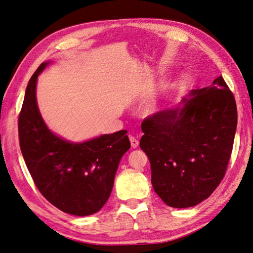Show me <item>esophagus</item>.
Segmentation results:
<instances>
[{"mask_svg": "<svg viewBox=\"0 0 253 253\" xmlns=\"http://www.w3.org/2000/svg\"><path fill=\"white\" fill-rule=\"evenodd\" d=\"M130 142H131L132 148H136L138 146V144H140L138 140H136V137H134V136H130Z\"/></svg>", "mask_w": 253, "mask_h": 253, "instance_id": "esophagus-1", "label": "esophagus"}]
</instances>
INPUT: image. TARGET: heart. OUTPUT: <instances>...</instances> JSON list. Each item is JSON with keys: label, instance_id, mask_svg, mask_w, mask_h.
Instances as JSON below:
<instances>
[{"label": "heart", "instance_id": "obj_1", "mask_svg": "<svg viewBox=\"0 0 253 253\" xmlns=\"http://www.w3.org/2000/svg\"><path fill=\"white\" fill-rule=\"evenodd\" d=\"M161 109H162L161 101H159L158 99H154L151 102H148V104L143 108V116L147 117V118L154 117V116H156L159 111H161Z\"/></svg>", "mask_w": 253, "mask_h": 253}]
</instances>
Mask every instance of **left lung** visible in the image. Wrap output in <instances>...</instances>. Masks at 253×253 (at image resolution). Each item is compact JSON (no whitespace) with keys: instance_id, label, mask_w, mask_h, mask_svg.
<instances>
[{"instance_id":"obj_1","label":"left lung","mask_w":253,"mask_h":253,"mask_svg":"<svg viewBox=\"0 0 253 253\" xmlns=\"http://www.w3.org/2000/svg\"><path fill=\"white\" fill-rule=\"evenodd\" d=\"M236 127V101L221 76L144 120L140 146L158 197L176 209L208 199L225 176Z\"/></svg>"}]
</instances>
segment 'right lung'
I'll return each mask as SVG.
<instances>
[{
    "label": "right lung",
    "mask_w": 253,
    "mask_h": 253,
    "mask_svg": "<svg viewBox=\"0 0 253 253\" xmlns=\"http://www.w3.org/2000/svg\"><path fill=\"white\" fill-rule=\"evenodd\" d=\"M51 63H41L26 88L18 119L20 149L38 190L51 204L71 215H91L109 199L118 166L131 144L126 130L76 143L50 130L36 88L38 76Z\"/></svg>",
    "instance_id": "right-lung-1"
}]
</instances>
